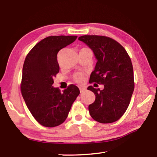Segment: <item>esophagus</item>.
Segmentation results:
<instances>
[{"label": "esophagus", "mask_w": 157, "mask_h": 157, "mask_svg": "<svg viewBox=\"0 0 157 157\" xmlns=\"http://www.w3.org/2000/svg\"><path fill=\"white\" fill-rule=\"evenodd\" d=\"M86 90V87H79V91H80V93H82L85 91Z\"/></svg>", "instance_id": "esophagus-1"}]
</instances>
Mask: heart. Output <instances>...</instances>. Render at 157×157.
<instances>
[{"mask_svg": "<svg viewBox=\"0 0 157 157\" xmlns=\"http://www.w3.org/2000/svg\"><path fill=\"white\" fill-rule=\"evenodd\" d=\"M73 79L78 83H82L84 80V76L81 73H76L73 76Z\"/></svg>", "mask_w": 157, "mask_h": 157, "instance_id": "b5f03b06", "label": "heart"}]
</instances>
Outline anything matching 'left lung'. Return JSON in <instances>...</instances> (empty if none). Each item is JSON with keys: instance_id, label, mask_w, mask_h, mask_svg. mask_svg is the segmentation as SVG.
I'll list each match as a JSON object with an SVG mask.
<instances>
[{"instance_id": "left-lung-1", "label": "left lung", "mask_w": 157, "mask_h": 157, "mask_svg": "<svg viewBox=\"0 0 157 157\" xmlns=\"http://www.w3.org/2000/svg\"><path fill=\"white\" fill-rule=\"evenodd\" d=\"M78 39L93 50L97 59L89 83L104 84L103 90L87 88L95 95V102L89 106L90 115L100 123L116 122L126 111L134 89L131 59L125 49L110 37L84 35Z\"/></svg>"}]
</instances>
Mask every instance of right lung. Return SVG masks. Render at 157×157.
<instances>
[{
	"instance_id": "1",
	"label": "right lung",
	"mask_w": 157,
	"mask_h": 157,
	"mask_svg": "<svg viewBox=\"0 0 157 157\" xmlns=\"http://www.w3.org/2000/svg\"><path fill=\"white\" fill-rule=\"evenodd\" d=\"M77 37L48 36L36 44L25 57L21 94L32 115L44 127H54L63 123L79 94L78 87L74 84L69 85L63 92L52 86L53 78L59 71L57 53Z\"/></svg>"
}]
</instances>
